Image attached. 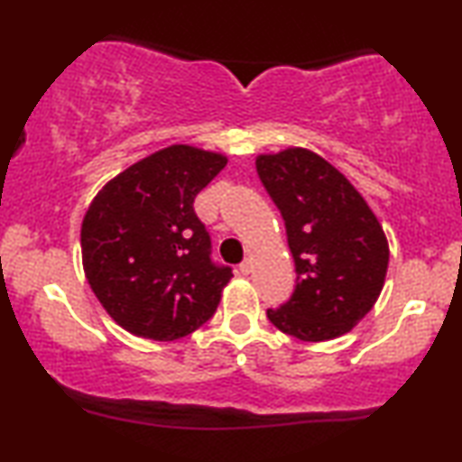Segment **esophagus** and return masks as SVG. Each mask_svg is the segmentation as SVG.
<instances>
[{
	"label": "esophagus",
	"instance_id": "1",
	"mask_svg": "<svg viewBox=\"0 0 462 462\" xmlns=\"http://www.w3.org/2000/svg\"><path fill=\"white\" fill-rule=\"evenodd\" d=\"M239 273H242V275H250L252 273V261H250V258H245V261L239 264Z\"/></svg>",
	"mask_w": 462,
	"mask_h": 462
}]
</instances>
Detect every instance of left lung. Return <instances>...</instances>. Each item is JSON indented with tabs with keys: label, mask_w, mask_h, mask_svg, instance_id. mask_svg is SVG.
Returning a JSON list of instances; mask_svg holds the SVG:
<instances>
[{
	"label": "left lung",
	"mask_w": 462,
	"mask_h": 462,
	"mask_svg": "<svg viewBox=\"0 0 462 462\" xmlns=\"http://www.w3.org/2000/svg\"><path fill=\"white\" fill-rule=\"evenodd\" d=\"M256 172L280 208L296 288L267 309L277 330L305 343L351 332L374 307L389 267V242L362 193L330 162L302 147L256 157Z\"/></svg>",
	"instance_id": "left-lung-1"
}]
</instances>
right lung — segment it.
Masks as SVG:
<instances>
[{"label":"right lung","instance_id":"obj_1","mask_svg":"<svg viewBox=\"0 0 462 462\" xmlns=\"http://www.w3.org/2000/svg\"><path fill=\"white\" fill-rule=\"evenodd\" d=\"M226 155L170 144L106 182L81 223V263L111 319L141 338L176 340L204 326L233 277L210 261L193 199Z\"/></svg>","mask_w":462,"mask_h":462}]
</instances>
